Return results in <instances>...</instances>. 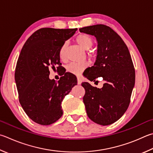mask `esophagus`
<instances>
[{"instance_id": "obj_1", "label": "esophagus", "mask_w": 153, "mask_h": 153, "mask_svg": "<svg viewBox=\"0 0 153 153\" xmlns=\"http://www.w3.org/2000/svg\"><path fill=\"white\" fill-rule=\"evenodd\" d=\"M77 84H82V79L79 78V77H77Z\"/></svg>"}]
</instances>
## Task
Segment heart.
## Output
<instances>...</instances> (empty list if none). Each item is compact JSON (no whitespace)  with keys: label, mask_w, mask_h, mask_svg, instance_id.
Masks as SVG:
<instances>
[{"label":"heart","mask_w":153,"mask_h":153,"mask_svg":"<svg viewBox=\"0 0 153 153\" xmlns=\"http://www.w3.org/2000/svg\"><path fill=\"white\" fill-rule=\"evenodd\" d=\"M76 43L78 44L83 49L88 50L91 48L94 44L93 39L90 36L85 34H79L76 38ZM68 48V42L62 44L59 49V57L61 59H64L65 56L66 50ZM88 64L86 63H71L67 66V70L70 73L76 75H79L87 68Z\"/></svg>","instance_id":"1"}]
</instances>
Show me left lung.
Segmentation results:
<instances>
[{"label": "left lung", "mask_w": 153, "mask_h": 153, "mask_svg": "<svg viewBox=\"0 0 153 153\" xmlns=\"http://www.w3.org/2000/svg\"><path fill=\"white\" fill-rule=\"evenodd\" d=\"M79 31L94 35L98 41L96 62L85 76L90 81L99 77L105 81L101 89L82 84L86 113L94 123L106 126L120 119L128 108L135 84L134 65L123 39L110 27L96 25Z\"/></svg>", "instance_id": "obj_1"}]
</instances>
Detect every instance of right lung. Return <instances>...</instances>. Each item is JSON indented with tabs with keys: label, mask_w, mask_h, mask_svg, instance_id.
Here are the masks:
<instances>
[{
	"label": "right lung",
	"mask_w": 153,
	"mask_h": 153,
	"mask_svg": "<svg viewBox=\"0 0 153 153\" xmlns=\"http://www.w3.org/2000/svg\"><path fill=\"white\" fill-rule=\"evenodd\" d=\"M76 30L40 29L21 49L15 73L19 102L27 115L39 124L50 125L62 117L63 100L77 85L76 77L68 72L62 73L58 82L49 77V68H61L59 49Z\"/></svg>",
	"instance_id": "obj_1"
}]
</instances>
